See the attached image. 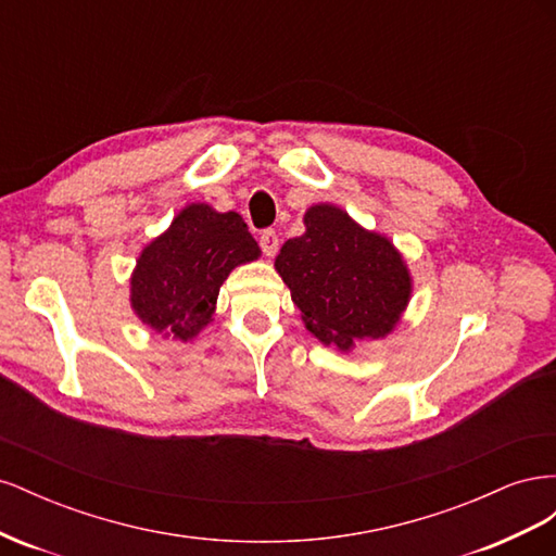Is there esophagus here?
<instances>
[{"mask_svg":"<svg viewBox=\"0 0 556 556\" xmlns=\"http://www.w3.org/2000/svg\"><path fill=\"white\" fill-rule=\"evenodd\" d=\"M260 245H262V252L266 257H274L276 250H278V233L276 229H264L260 233Z\"/></svg>","mask_w":556,"mask_h":556,"instance_id":"34e87169","label":"esophagus"}]
</instances>
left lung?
Instances as JSON below:
<instances>
[{
	"instance_id": "8db88e82",
	"label": "left lung",
	"mask_w": 556,
	"mask_h": 556,
	"mask_svg": "<svg viewBox=\"0 0 556 556\" xmlns=\"http://www.w3.org/2000/svg\"><path fill=\"white\" fill-rule=\"evenodd\" d=\"M304 223L306 233L282 245L276 268L308 331L341 350L392 331L410 296L392 243L329 204L313 206Z\"/></svg>"
}]
</instances>
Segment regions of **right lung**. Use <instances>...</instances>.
Returning <instances> with one entry per match:
<instances>
[{
  "instance_id": "right-lung-1",
  "label": "right lung",
  "mask_w": 556,
  "mask_h": 556,
  "mask_svg": "<svg viewBox=\"0 0 556 556\" xmlns=\"http://www.w3.org/2000/svg\"><path fill=\"white\" fill-rule=\"evenodd\" d=\"M257 257L260 245L239 213L192 204L141 252L131 278V306L146 325L188 341L211 323L231 268Z\"/></svg>"
}]
</instances>
